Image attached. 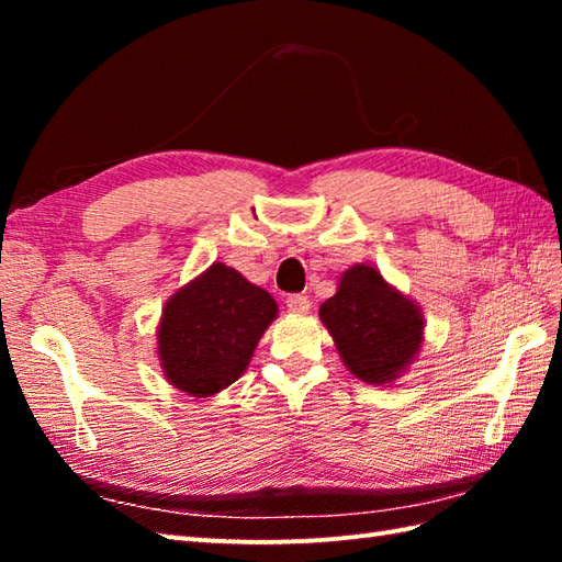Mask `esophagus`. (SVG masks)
I'll return each mask as SVG.
<instances>
[{
	"mask_svg": "<svg viewBox=\"0 0 562 562\" xmlns=\"http://www.w3.org/2000/svg\"><path fill=\"white\" fill-rule=\"evenodd\" d=\"M308 306H312V302H308L304 294H290V296H288V308H290V314L304 316V314L308 312Z\"/></svg>",
	"mask_w": 562,
	"mask_h": 562,
	"instance_id": "esophagus-1",
	"label": "esophagus"
}]
</instances>
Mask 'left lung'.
Masks as SVG:
<instances>
[{"mask_svg": "<svg viewBox=\"0 0 562 562\" xmlns=\"http://www.w3.org/2000/svg\"><path fill=\"white\" fill-rule=\"evenodd\" d=\"M318 316L345 367L364 384L396 381L425 340L420 306L364 262L342 272L338 292L321 304Z\"/></svg>", "mask_w": 562, "mask_h": 562, "instance_id": "obj_1", "label": "left lung"}]
</instances>
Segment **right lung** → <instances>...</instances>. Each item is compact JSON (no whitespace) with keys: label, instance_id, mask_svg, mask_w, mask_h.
<instances>
[{"label":"right lung","instance_id":"right-lung-1","mask_svg":"<svg viewBox=\"0 0 562 562\" xmlns=\"http://www.w3.org/2000/svg\"><path fill=\"white\" fill-rule=\"evenodd\" d=\"M274 318L278 304L266 290L212 262L164 306L157 355L166 381L193 398L214 396L246 372Z\"/></svg>","mask_w":562,"mask_h":562}]
</instances>
